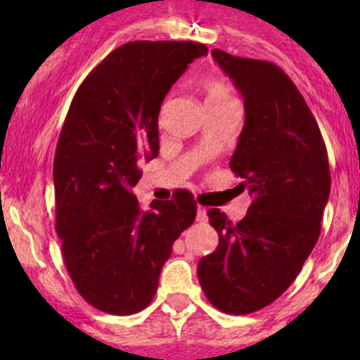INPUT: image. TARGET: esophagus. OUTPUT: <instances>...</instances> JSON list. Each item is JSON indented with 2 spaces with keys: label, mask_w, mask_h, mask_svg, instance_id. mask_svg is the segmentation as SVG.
Instances as JSON below:
<instances>
[{
  "label": "esophagus",
  "mask_w": 360,
  "mask_h": 360,
  "mask_svg": "<svg viewBox=\"0 0 360 360\" xmlns=\"http://www.w3.org/2000/svg\"><path fill=\"white\" fill-rule=\"evenodd\" d=\"M197 221H198V223H205V221H207L205 207H202V205L197 207Z\"/></svg>",
  "instance_id": "34e87169"
}]
</instances>
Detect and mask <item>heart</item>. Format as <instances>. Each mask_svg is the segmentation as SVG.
<instances>
[{"instance_id":"obj_1","label":"heart","mask_w":360,"mask_h":360,"mask_svg":"<svg viewBox=\"0 0 360 360\" xmlns=\"http://www.w3.org/2000/svg\"><path fill=\"white\" fill-rule=\"evenodd\" d=\"M202 90L205 94L207 106H214V104H223L228 101H233V94H231L230 85L224 79L219 78H205L202 79Z\"/></svg>"}]
</instances>
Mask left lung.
Wrapping results in <instances>:
<instances>
[{
	"instance_id": "1",
	"label": "left lung",
	"mask_w": 360,
	"mask_h": 360,
	"mask_svg": "<svg viewBox=\"0 0 360 360\" xmlns=\"http://www.w3.org/2000/svg\"><path fill=\"white\" fill-rule=\"evenodd\" d=\"M212 57L244 97L230 169L252 202L237 224L219 209L207 210L219 244L198 261L197 275L217 310L245 315L274 303L301 271L321 235L331 172L321 129L277 64L217 49Z\"/></svg>"
}]
</instances>
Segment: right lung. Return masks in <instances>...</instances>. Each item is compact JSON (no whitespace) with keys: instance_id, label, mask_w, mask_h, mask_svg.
<instances>
[{"instance_id":"add662e5","label":"right lung","mask_w":360,"mask_h":360,"mask_svg":"<svg viewBox=\"0 0 360 360\" xmlns=\"http://www.w3.org/2000/svg\"><path fill=\"white\" fill-rule=\"evenodd\" d=\"M197 41H130L83 79L64 120L56 158V230L64 264L86 303L111 315L146 308L176 238L197 202L186 190L139 207L132 186L144 160L158 157V112Z\"/></svg>"}]
</instances>
